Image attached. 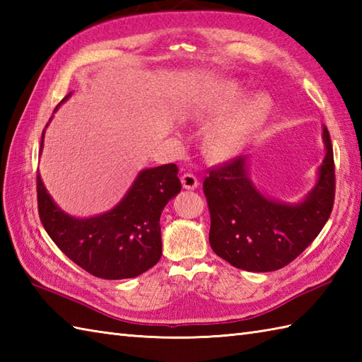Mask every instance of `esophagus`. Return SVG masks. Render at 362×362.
<instances>
[{
  "instance_id": "esophagus-1",
  "label": "esophagus",
  "mask_w": 362,
  "mask_h": 362,
  "mask_svg": "<svg viewBox=\"0 0 362 362\" xmlns=\"http://www.w3.org/2000/svg\"><path fill=\"white\" fill-rule=\"evenodd\" d=\"M182 185L185 189H196L199 187V179L194 174L185 173L182 175Z\"/></svg>"
}]
</instances>
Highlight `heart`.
Instances as JSON below:
<instances>
[{
  "label": "heart",
  "instance_id": "obj_1",
  "mask_svg": "<svg viewBox=\"0 0 362 362\" xmlns=\"http://www.w3.org/2000/svg\"><path fill=\"white\" fill-rule=\"evenodd\" d=\"M243 91L236 86H227L214 105V117L222 118L236 109L241 103ZM272 112V99L267 95H258L241 105L232 117L213 130L211 146L213 151L221 157L232 156L247 138L264 124Z\"/></svg>",
  "mask_w": 362,
  "mask_h": 362
}]
</instances>
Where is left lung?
Returning <instances> with one entry per match:
<instances>
[{"label": "left lung", "instance_id": "8db88e82", "mask_svg": "<svg viewBox=\"0 0 362 362\" xmlns=\"http://www.w3.org/2000/svg\"><path fill=\"white\" fill-rule=\"evenodd\" d=\"M325 158L308 196L297 204L266 197L247 174V157L213 168L204 180L213 252L249 272H271L289 264L324 228L334 202L333 146L324 127Z\"/></svg>", "mask_w": 362, "mask_h": 362}]
</instances>
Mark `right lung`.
Here are the masks:
<instances>
[{
    "label": "right lung",
    "instance_id": "right-lung-1",
    "mask_svg": "<svg viewBox=\"0 0 362 362\" xmlns=\"http://www.w3.org/2000/svg\"><path fill=\"white\" fill-rule=\"evenodd\" d=\"M43 136L45 130L40 152ZM177 173L174 163L143 169L118 205L82 219L60 210L37 174L38 214L51 240L83 271L104 280L134 279L161 257L160 216L182 189Z\"/></svg>",
    "mask_w": 362,
    "mask_h": 362
}]
</instances>
